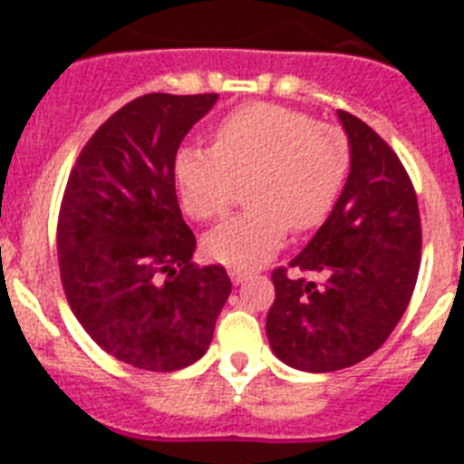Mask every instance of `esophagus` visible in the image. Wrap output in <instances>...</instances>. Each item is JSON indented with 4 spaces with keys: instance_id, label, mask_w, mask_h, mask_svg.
I'll use <instances>...</instances> for the list:
<instances>
[{
    "instance_id": "1",
    "label": "esophagus",
    "mask_w": 464,
    "mask_h": 464,
    "mask_svg": "<svg viewBox=\"0 0 464 464\" xmlns=\"http://www.w3.org/2000/svg\"><path fill=\"white\" fill-rule=\"evenodd\" d=\"M253 276L251 269H244V267H229V278L235 283H244Z\"/></svg>"
}]
</instances>
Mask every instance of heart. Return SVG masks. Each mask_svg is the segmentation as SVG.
<instances>
[{
	"label": "heart",
	"mask_w": 464,
	"mask_h": 464,
	"mask_svg": "<svg viewBox=\"0 0 464 464\" xmlns=\"http://www.w3.org/2000/svg\"><path fill=\"white\" fill-rule=\"evenodd\" d=\"M353 165L351 139L339 125L269 102L235 109L213 132L211 149L176 155V186L190 218H223L246 188V208L204 239L225 265H256L283 244L288 227L309 232L325 223Z\"/></svg>",
	"instance_id": "heart-1"
}]
</instances>
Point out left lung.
<instances>
[{
	"label": "left lung",
	"instance_id": "left-lung-1",
	"mask_svg": "<svg viewBox=\"0 0 464 464\" xmlns=\"http://www.w3.org/2000/svg\"><path fill=\"white\" fill-rule=\"evenodd\" d=\"M353 165L330 218L287 267L272 272L267 339L302 372H337L370 358L407 311L420 269V213L395 150L367 122L339 111ZM304 273H318L321 284Z\"/></svg>",
	"mask_w": 464,
	"mask_h": 464
}]
</instances>
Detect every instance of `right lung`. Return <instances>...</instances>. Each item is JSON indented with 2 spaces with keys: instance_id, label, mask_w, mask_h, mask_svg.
I'll use <instances>...</instances> for the list:
<instances>
[{
  "instance_id": "add662e5",
  "label": "right lung",
  "mask_w": 464,
  "mask_h": 464,
  "mask_svg": "<svg viewBox=\"0 0 464 464\" xmlns=\"http://www.w3.org/2000/svg\"><path fill=\"white\" fill-rule=\"evenodd\" d=\"M218 100L150 92L118 109L76 158L60 216V278L83 330L106 353L149 372L207 353L232 281L190 262L174 167L183 137Z\"/></svg>"
}]
</instances>
